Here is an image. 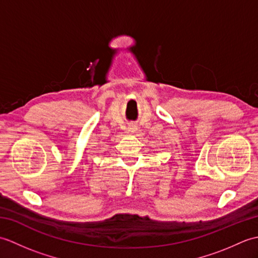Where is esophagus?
<instances>
[{"label":"esophagus","mask_w":258,"mask_h":258,"mask_svg":"<svg viewBox=\"0 0 258 258\" xmlns=\"http://www.w3.org/2000/svg\"><path fill=\"white\" fill-rule=\"evenodd\" d=\"M127 130H128V132L134 133V132H136V130H138V126H136L135 124H130Z\"/></svg>","instance_id":"esophagus-1"}]
</instances>
